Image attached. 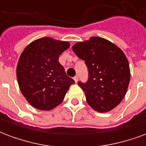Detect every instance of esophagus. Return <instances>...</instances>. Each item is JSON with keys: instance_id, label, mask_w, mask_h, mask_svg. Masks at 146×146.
I'll return each mask as SVG.
<instances>
[{"instance_id": "34e87169", "label": "esophagus", "mask_w": 146, "mask_h": 146, "mask_svg": "<svg viewBox=\"0 0 146 146\" xmlns=\"http://www.w3.org/2000/svg\"><path fill=\"white\" fill-rule=\"evenodd\" d=\"M73 80H74V81H75V83H77V81H78V76H76L73 77Z\"/></svg>"}]
</instances>
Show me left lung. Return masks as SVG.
<instances>
[{"instance_id":"1","label":"left lung","mask_w":146,"mask_h":146,"mask_svg":"<svg viewBox=\"0 0 146 146\" xmlns=\"http://www.w3.org/2000/svg\"><path fill=\"white\" fill-rule=\"evenodd\" d=\"M72 49L88 67V82H78L88 104L99 113L116 107L125 96L131 77L128 61L122 50L99 36L77 42Z\"/></svg>"}]
</instances>
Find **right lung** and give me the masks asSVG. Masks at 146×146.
<instances>
[{
  "instance_id": "right-lung-1",
  "label": "right lung",
  "mask_w": 146,
  "mask_h": 146,
  "mask_svg": "<svg viewBox=\"0 0 146 146\" xmlns=\"http://www.w3.org/2000/svg\"><path fill=\"white\" fill-rule=\"evenodd\" d=\"M70 46L68 41L42 37L31 42L22 52L16 68L18 84L33 107L53 110L75 84L58 62L59 55Z\"/></svg>"
}]
</instances>
